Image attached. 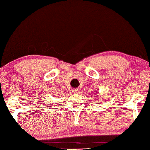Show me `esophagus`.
Returning a JSON list of instances; mask_svg holds the SVG:
<instances>
[{"label": "esophagus", "instance_id": "esophagus-1", "mask_svg": "<svg viewBox=\"0 0 150 150\" xmlns=\"http://www.w3.org/2000/svg\"><path fill=\"white\" fill-rule=\"evenodd\" d=\"M72 92L73 93H79V89H73Z\"/></svg>", "mask_w": 150, "mask_h": 150}]
</instances>
